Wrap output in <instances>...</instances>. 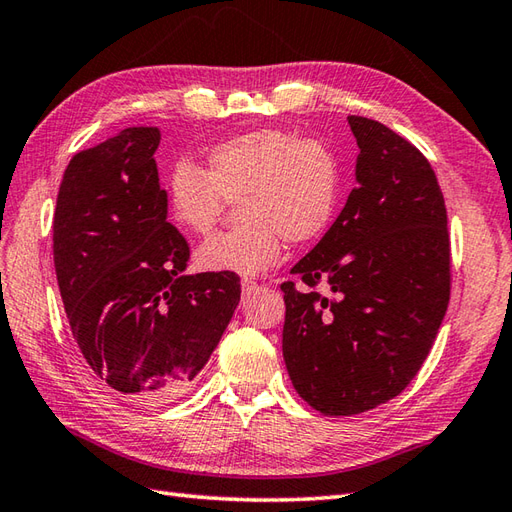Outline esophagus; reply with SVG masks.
<instances>
[{"instance_id": "1", "label": "esophagus", "mask_w": 512, "mask_h": 512, "mask_svg": "<svg viewBox=\"0 0 512 512\" xmlns=\"http://www.w3.org/2000/svg\"><path fill=\"white\" fill-rule=\"evenodd\" d=\"M256 282L254 280H241V289H243V295H249V293H252V291H256Z\"/></svg>"}]
</instances>
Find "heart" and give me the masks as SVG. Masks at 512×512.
<instances>
[{"label": "heart", "instance_id": "obj_1", "mask_svg": "<svg viewBox=\"0 0 512 512\" xmlns=\"http://www.w3.org/2000/svg\"><path fill=\"white\" fill-rule=\"evenodd\" d=\"M339 188L333 151L282 129H256L214 144L203 168L177 162L168 175V212L177 227L208 234L225 201L243 223L197 249L210 274L258 276L274 267L285 238L304 243L331 221Z\"/></svg>", "mask_w": 512, "mask_h": 512}]
</instances>
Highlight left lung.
Wrapping results in <instances>:
<instances>
[{
	"instance_id": "left-lung-1",
	"label": "left lung",
	"mask_w": 512,
	"mask_h": 512,
	"mask_svg": "<svg viewBox=\"0 0 512 512\" xmlns=\"http://www.w3.org/2000/svg\"><path fill=\"white\" fill-rule=\"evenodd\" d=\"M357 188L285 282L282 357L295 392L326 416L368 412L423 366L449 304L447 208L434 168L399 133L350 116Z\"/></svg>"
}]
</instances>
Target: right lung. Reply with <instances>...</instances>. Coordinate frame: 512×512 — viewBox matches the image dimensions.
<instances>
[{"label": "right lung", "instance_id": "1", "mask_svg": "<svg viewBox=\"0 0 512 512\" xmlns=\"http://www.w3.org/2000/svg\"><path fill=\"white\" fill-rule=\"evenodd\" d=\"M157 127H129L67 164L54 212V269L89 370L129 401L162 403L195 381L241 300L234 274H186L168 223Z\"/></svg>", "mask_w": 512, "mask_h": 512}]
</instances>
